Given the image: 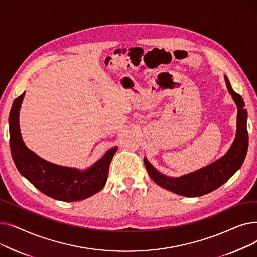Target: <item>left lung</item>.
<instances>
[{"instance_id": "1", "label": "left lung", "mask_w": 257, "mask_h": 257, "mask_svg": "<svg viewBox=\"0 0 257 257\" xmlns=\"http://www.w3.org/2000/svg\"><path fill=\"white\" fill-rule=\"evenodd\" d=\"M226 86L237 106L236 136L228 152L214 163L196 172L180 177H168L159 173L147 158L144 159L149 176L161 187L184 197H200L206 195L230 179L241 167L248 151L247 110L242 98L236 93L226 76Z\"/></svg>"}]
</instances>
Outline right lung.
<instances>
[{
  "mask_svg": "<svg viewBox=\"0 0 257 257\" xmlns=\"http://www.w3.org/2000/svg\"><path fill=\"white\" fill-rule=\"evenodd\" d=\"M24 96L25 92L15 100L9 113L10 150L19 172L37 190L59 201H80L100 192L107 181L117 147L111 148L97 163L82 171L49 163L28 149L23 142L19 114Z\"/></svg>",
  "mask_w": 257,
  "mask_h": 257,
  "instance_id": "right-lung-1",
  "label": "right lung"
}]
</instances>
